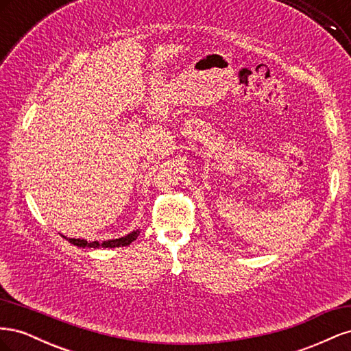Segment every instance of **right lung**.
Masks as SVG:
<instances>
[{"label": "right lung", "mask_w": 351, "mask_h": 351, "mask_svg": "<svg viewBox=\"0 0 351 351\" xmlns=\"http://www.w3.org/2000/svg\"><path fill=\"white\" fill-rule=\"evenodd\" d=\"M139 232H141V228H137V230H133L132 232H129V234L127 236H124V237H120V239H112V240H104V241H88V240H84V239H70V237H66V236H62L64 237L67 241H70L71 244H74V246H77V247H93V249H97V247H104V249H108V247H111V249H114V247H123V246H129V244L132 243V241H134L136 239H137V236H139Z\"/></svg>", "instance_id": "1"}]
</instances>
